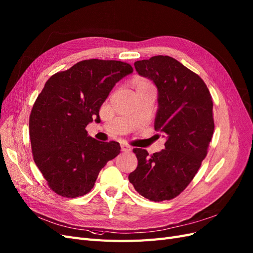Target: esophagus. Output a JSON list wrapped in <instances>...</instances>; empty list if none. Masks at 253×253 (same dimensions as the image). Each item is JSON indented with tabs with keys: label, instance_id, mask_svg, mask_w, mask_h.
Returning a JSON list of instances; mask_svg holds the SVG:
<instances>
[{
	"label": "esophagus",
	"instance_id": "1",
	"mask_svg": "<svg viewBox=\"0 0 253 253\" xmlns=\"http://www.w3.org/2000/svg\"><path fill=\"white\" fill-rule=\"evenodd\" d=\"M121 149H122V151H124V153H129V151L131 150V147L128 146L127 144H122Z\"/></svg>",
	"mask_w": 253,
	"mask_h": 253
}]
</instances>
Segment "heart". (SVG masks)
<instances>
[{
    "label": "heart",
    "instance_id": "b5f03b06",
    "mask_svg": "<svg viewBox=\"0 0 253 253\" xmlns=\"http://www.w3.org/2000/svg\"><path fill=\"white\" fill-rule=\"evenodd\" d=\"M132 85L135 90H139L142 88H148V86H153L146 81V79H144V78H135L132 83Z\"/></svg>",
    "mask_w": 253,
    "mask_h": 253
}]
</instances>
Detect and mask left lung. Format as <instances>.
Wrapping results in <instances>:
<instances>
[{
  "label": "left lung",
  "instance_id": "1",
  "mask_svg": "<svg viewBox=\"0 0 253 253\" xmlns=\"http://www.w3.org/2000/svg\"><path fill=\"white\" fill-rule=\"evenodd\" d=\"M134 68L157 86L155 130L167 142L151 156L134 148L138 167L128 179L143 197L170 200L190 184L207 156L214 131L212 97L203 79L169 56L135 61Z\"/></svg>",
  "mask_w": 253,
  "mask_h": 253
}]
</instances>
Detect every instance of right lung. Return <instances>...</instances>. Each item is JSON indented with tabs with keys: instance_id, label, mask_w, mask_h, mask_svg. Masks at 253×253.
<instances>
[{
	"instance_id": "add662e5",
	"label": "right lung",
	"mask_w": 253,
	"mask_h": 253,
	"mask_svg": "<svg viewBox=\"0 0 253 253\" xmlns=\"http://www.w3.org/2000/svg\"><path fill=\"white\" fill-rule=\"evenodd\" d=\"M132 72L126 62L89 59L45 83L31 112L30 138L34 161L56 194L84 196L100 169L120 154L118 142L93 139L85 127L99 118L115 84Z\"/></svg>"
}]
</instances>
